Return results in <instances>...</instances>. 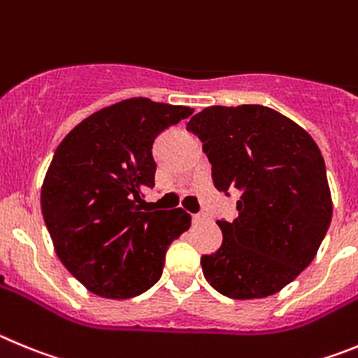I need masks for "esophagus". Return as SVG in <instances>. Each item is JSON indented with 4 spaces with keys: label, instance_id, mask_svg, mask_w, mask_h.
Listing matches in <instances>:
<instances>
[{
    "label": "esophagus",
    "instance_id": "obj_1",
    "mask_svg": "<svg viewBox=\"0 0 358 358\" xmlns=\"http://www.w3.org/2000/svg\"><path fill=\"white\" fill-rule=\"evenodd\" d=\"M205 219H207V215L205 214H194L192 215V223H203V221H205Z\"/></svg>",
    "mask_w": 358,
    "mask_h": 358
}]
</instances>
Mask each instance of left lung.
Segmentation results:
<instances>
[{
    "mask_svg": "<svg viewBox=\"0 0 358 358\" xmlns=\"http://www.w3.org/2000/svg\"><path fill=\"white\" fill-rule=\"evenodd\" d=\"M198 135L217 191L239 194V215L217 221L223 244L201 257L205 280L234 299L282 291L314 260L331 221L320 148L301 127L262 105L208 107Z\"/></svg>",
    "mask_w": 358,
    "mask_h": 358,
    "instance_id": "left-lung-1",
    "label": "left lung"
}]
</instances>
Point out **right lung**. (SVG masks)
I'll return each instance as SVG.
<instances>
[{"mask_svg": "<svg viewBox=\"0 0 358 358\" xmlns=\"http://www.w3.org/2000/svg\"><path fill=\"white\" fill-rule=\"evenodd\" d=\"M194 108L131 98L83 119L55 151L41 207L55 251L94 294L139 296L162 276L167 246L191 227L182 208L148 210L153 143Z\"/></svg>", "mask_w": 358, "mask_h": 358, "instance_id": "add662e5", "label": "right lung"}]
</instances>
